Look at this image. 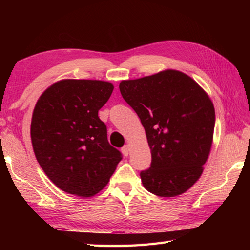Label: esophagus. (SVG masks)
<instances>
[{
    "instance_id": "34e87169",
    "label": "esophagus",
    "mask_w": 250,
    "mask_h": 250,
    "mask_svg": "<svg viewBox=\"0 0 250 250\" xmlns=\"http://www.w3.org/2000/svg\"><path fill=\"white\" fill-rule=\"evenodd\" d=\"M121 151H122V153H124V155L126 157V156H129V152H130V147H129V145H125L124 147L121 148Z\"/></svg>"
}]
</instances>
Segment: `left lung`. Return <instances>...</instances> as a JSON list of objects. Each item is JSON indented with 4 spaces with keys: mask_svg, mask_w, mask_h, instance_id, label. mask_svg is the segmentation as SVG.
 Wrapping results in <instances>:
<instances>
[{
    "mask_svg": "<svg viewBox=\"0 0 250 250\" xmlns=\"http://www.w3.org/2000/svg\"><path fill=\"white\" fill-rule=\"evenodd\" d=\"M122 98L144 126L150 167L141 172L149 192L172 198L198 180L208 158L215 108L208 95L186 74L167 70L119 84Z\"/></svg>",
    "mask_w": 250,
    "mask_h": 250,
    "instance_id": "8db88e82",
    "label": "left lung"
}]
</instances>
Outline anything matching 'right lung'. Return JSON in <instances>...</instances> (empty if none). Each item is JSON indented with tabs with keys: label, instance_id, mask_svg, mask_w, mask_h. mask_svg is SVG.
<instances>
[{
	"label": "right lung",
	"instance_id": "add662e5",
	"mask_svg": "<svg viewBox=\"0 0 250 250\" xmlns=\"http://www.w3.org/2000/svg\"><path fill=\"white\" fill-rule=\"evenodd\" d=\"M114 86L89 79H63L41 95L31 122V140L37 162L58 188L78 196L102 190L121 152L107 141L99 118Z\"/></svg>",
	"mask_w": 250,
	"mask_h": 250
}]
</instances>
